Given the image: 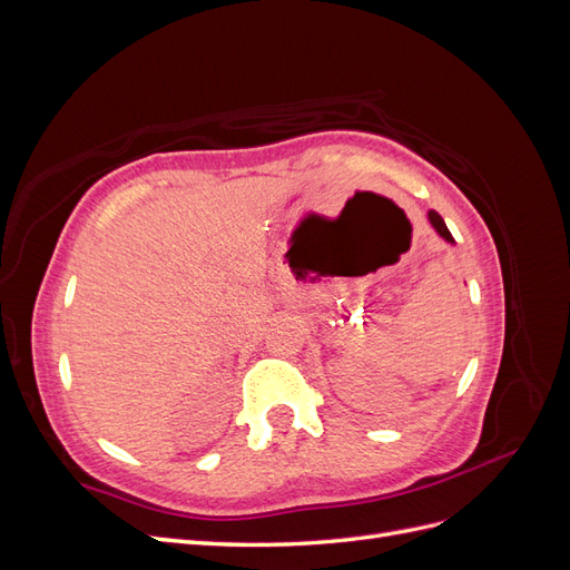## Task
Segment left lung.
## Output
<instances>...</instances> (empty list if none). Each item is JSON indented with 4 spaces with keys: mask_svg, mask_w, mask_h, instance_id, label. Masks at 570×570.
I'll list each match as a JSON object with an SVG mask.
<instances>
[{
    "mask_svg": "<svg viewBox=\"0 0 570 570\" xmlns=\"http://www.w3.org/2000/svg\"><path fill=\"white\" fill-rule=\"evenodd\" d=\"M428 220H430V226L435 228V233L444 239V243H450V245H454V237H452V233L446 230V226H444V220H442V216L438 214V212H428Z\"/></svg>",
    "mask_w": 570,
    "mask_h": 570,
    "instance_id": "obj_1",
    "label": "left lung"
}]
</instances>
